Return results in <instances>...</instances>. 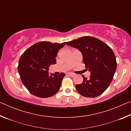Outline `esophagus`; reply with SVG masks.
Listing matches in <instances>:
<instances>
[{"mask_svg": "<svg viewBox=\"0 0 131 131\" xmlns=\"http://www.w3.org/2000/svg\"><path fill=\"white\" fill-rule=\"evenodd\" d=\"M68 76H72V77H73L74 76V74L73 73H67V74H66Z\"/></svg>", "mask_w": 131, "mask_h": 131, "instance_id": "34e87169", "label": "esophagus"}]
</instances>
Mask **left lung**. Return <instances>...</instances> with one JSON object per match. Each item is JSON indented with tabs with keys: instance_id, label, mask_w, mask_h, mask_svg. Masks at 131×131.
Segmentation results:
<instances>
[{
	"instance_id": "8db88e82",
	"label": "left lung",
	"mask_w": 131,
	"mask_h": 131,
	"mask_svg": "<svg viewBox=\"0 0 131 131\" xmlns=\"http://www.w3.org/2000/svg\"><path fill=\"white\" fill-rule=\"evenodd\" d=\"M66 44L80 51L86 69L91 73L89 79L82 75L83 82L76 85L77 92L88 97L101 95L109 86L116 70V59L112 48L92 36L80 37Z\"/></svg>"
}]
</instances>
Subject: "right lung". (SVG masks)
<instances>
[{"label":"right lung","instance_id":"obj_1","mask_svg":"<svg viewBox=\"0 0 131 131\" xmlns=\"http://www.w3.org/2000/svg\"><path fill=\"white\" fill-rule=\"evenodd\" d=\"M65 45L40 41L31 46L19 58L18 71L21 81L29 91L35 96L46 98L52 96L58 91L64 73L48 75V67L56 63L58 51Z\"/></svg>","mask_w":131,"mask_h":131}]
</instances>
